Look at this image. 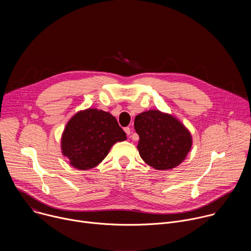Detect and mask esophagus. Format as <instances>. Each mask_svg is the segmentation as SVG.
I'll return each mask as SVG.
<instances>
[{
  "instance_id": "esophagus-1",
  "label": "esophagus",
  "mask_w": 251,
  "mask_h": 251,
  "mask_svg": "<svg viewBox=\"0 0 251 251\" xmlns=\"http://www.w3.org/2000/svg\"><path fill=\"white\" fill-rule=\"evenodd\" d=\"M124 131H125V133H126L128 136H130V134H131V129H130L129 127L124 128Z\"/></svg>"
}]
</instances>
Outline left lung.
<instances>
[{
	"instance_id": "left-lung-1",
	"label": "left lung",
	"mask_w": 251,
	"mask_h": 251,
	"mask_svg": "<svg viewBox=\"0 0 251 251\" xmlns=\"http://www.w3.org/2000/svg\"><path fill=\"white\" fill-rule=\"evenodd\" d=\"M139 135L138 151L146 164L156 170H172L185 161L193 145L189 129L175 116L148 110L135 117Z\"/></svg>"
}]
</instances>
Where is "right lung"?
Listing matches in <instances>:
<instances>
[{"instance_id": "right-lung-1", "label": "right lung", "mask_w": 251, "mask_h": 251, "mask_svg": "<svg viewBox=\"0 0 251 251\" xmlns=\"http://www.w3.org/2000/svg\"><path fill=\"white\" fill-rule=\"evenodd\" d=\"M126 134L109 112L87 108L69 119L61 135V153L78 170L98 166Z\"/></svg>"}]
</instances>
